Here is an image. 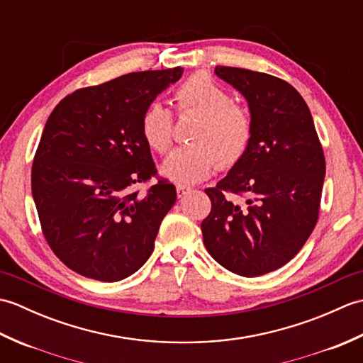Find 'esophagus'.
<instances>
[{
    "mask_svg": "<svg viewBox=\"0 0 363 363\" xmlns=\"http://www.w3.org/2000/svg\"><path fill=\"white\" fill-rule=\"evenodd\" d=\"M191 191V189L190 187H186V186H177L176 187V194H177V198H184V196H187L189 194Z\"/></svg>",
    "mask_w": 363,
    "mask_h": 363,
    "instance_id": "1",
    "label": "esophagus"
}]
</instances>
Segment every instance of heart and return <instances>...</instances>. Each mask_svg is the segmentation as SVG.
Segmentation results:
<instances>
[{"label":"heart","mask_w":363,"mask_h":363,"mask_svg":"<svg viewBox=\"0 0 363 363\" xmlns=\"http://www.w3.org/2000/svg\"><path fill=\"white\" fill-rule=\"evenodd\" d=\"M177 111L199 115L191 143L173 151L162 164V174L179 186L204 181L215 169L233 168L246 156L252 140L254 123L246 106L209 74H191L176 90ZM142 135L151 150L167 152L173 145V113L154 101L142 115Z\"/></svg>","instance_id":"1"}]
</instances>
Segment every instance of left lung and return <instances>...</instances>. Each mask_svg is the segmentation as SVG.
Wrapping results in <instances>:
<instances>
[{"instance_id": "obj_1", "label": "left lung", "mask_w": 363, "mask_h": 363, "mask_svg": "<svg viewBox=\"0 0 363 363\" xmlns=\"http://www.w3.org/2000/svg\"><path fill=\"white\" fill-rule=\"evenodd\" d=\"M215 73L246 98L254 130L240 164L204 190L212 203L204 245L229 272L262 276L295 257L317 225L325 154L309 107L289 82L235 67Z\"/></svg>"}]
</instances>
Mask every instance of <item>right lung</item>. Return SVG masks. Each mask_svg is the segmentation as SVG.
Instances as JSON below:
<instances>
[{"mask_svg": "<svg viewBox=\"0 0 363 363\" xmlns=\"http://www.w3.org/2000/svg\"><path fill=\"white\" fill-rule=\"evenodd\" d=\"M182 68L123 74L67 95L35 151L30 187L43 235L64 264L90 279L134 274L154 250L176 187L157 179L142 115Z\"/></svg>", "mask_w": 363, "mask_h": 363, "instance_id": "add662e5", "label": "right lung"}]
</instances>
